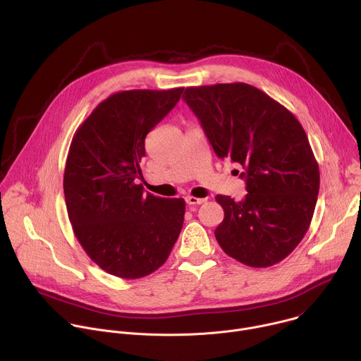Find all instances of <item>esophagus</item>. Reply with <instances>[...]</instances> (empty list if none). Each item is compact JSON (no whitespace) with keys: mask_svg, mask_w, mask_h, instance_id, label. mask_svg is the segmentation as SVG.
<instances>
[{"mask_svg":"<svg viewBox=\"0 0 361 361\" xmlns=\"http://www.w3.org/2000/svg\"><path fill=\"white\" fill-rule=\"evenodd\" d=\"M205 200L204 198H198V197H192V195H188L185 197V202L190 204V205H195V204H202Z\"/></svg>","mask_w":361,"mask_h":361,"instance_id":"1","label":"esophagus"}]
</instances>
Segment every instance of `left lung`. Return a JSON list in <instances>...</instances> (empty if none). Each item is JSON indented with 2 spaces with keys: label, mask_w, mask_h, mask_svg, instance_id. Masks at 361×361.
Returning a JSON list of instances; mask_svg holds the SVG:
<instances>
[{
  "label": "left lung",
  "mask_w": 361,
  "mask_h": 361,
  "mask_svg": "<svg viewBox=\"0 0 361 361\" xmlns=\"http://www.w3.org/2000/svg\"><path fill=\"white\" fill-rule=\"evenodd\" d=\"M184 101L220 159L238 163L248 194L217 195L224 220L214 234L224 252L250 267H270L310 227L320 170L300 121L245 82L188 87Z\"/></svg>",
  "instance_id": "8db88e82"
}]
</instances>
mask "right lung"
I'll return each instance as SVG.
<instances>
[{
	"mask_svg": "<svg viewBox=\"0 0 361 361\" xmlns=\"http://www.w3.org/2000/svg\"><path fill=\"white\" fill-rule=\"evenodd\" d=\"M183 91L111 94L73 137L64 170L68 219L90 259L116 277L134 280L156 271L180 235L185 201L144 194L137 180L147 134Z\"/></svg>",
	"mask_w": 361,
	"mask_h": 361,
	"instance_id": "obj_1",
	"label": "right lung"
}]
</instances>
